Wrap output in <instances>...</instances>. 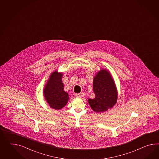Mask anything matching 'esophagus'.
Instances as JSON below:
<instances>
[{"label": "esophagus", "instance_id": "obj_1", "mask_svg": "<svg viewBox=\"0 0 159 159\" xmlns=\"http://www.w3.org/2000/svg\"><path fill=\"white\" fill-rule=\"evenodd\" d=\"M75 97H78V98H82V97H84V93H76V94H75Z\"/></svg>", "mask_w": 159, "mask_h": 159}]
</instances>
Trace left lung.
<instances>
[{"instance_id": "obj_1", "label": "left lung", "mask_w": 159, "mask_h": 159, "mask_svg": "<svg viewBox=\"0 0 159 159\" xmlns=\"http://www.w3.org/2000/svg\"><path fill=\"white\" fill-rule=\"evenodd\" d=\"M94 99H89V103L95 112L106 111L116 104L118 93L115 82L109 71L102 69L94 76Z\"/></svg>"}]
</instances>
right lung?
Here are the masks:
<instances>
[{
  "instance_id": "right-lung-1",
  "label": "right lung",
  "mask_w": 159,
  "mask_h": 159,
  "mask_svg": "<svg viewBox=\"0 0 159 159\" xmlns=\"http://www.w3.org/2000/svg\"><path fill=\"white\" fill-rule=\"evenodd\" d=\"M62 73L54 70L51 74L43 89V95L51 108L60 110L67 103L69 96L64 90Z\"/></svg>"
}]
</instances>
